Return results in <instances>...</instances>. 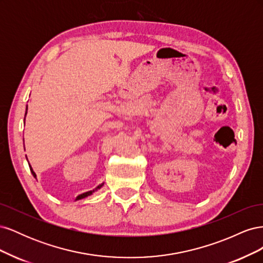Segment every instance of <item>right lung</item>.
<instances>
[{"mask_svg": "<svg viewBox=\"0 0 263 263\" xmlns=\"http://www.w3.org/2000/svg\"><path fill=\"white\" fill-rule=\"evenodd\" d=\"M26 113H27V107H26ZM26 115V114H25ZM26 159H27V157H26ZM29 164V163H28ZM29 169H30V171H31V173H33V176H34V178H36V173L34 172V170L31 169V166L29 165ZM103 186V183L102 184H100L98 187H95V189H93L92 191H89V192H85V193H82V194H80L79 196H77V200H81V198H84V197H86V196H89V195H91L92 193H94L95 191H98L99 189H101Z\"/></svg>", "mask_w": 263, "mask_h": 263, "instance_id": "obj_1", "label": "right lung"}]
</instances>
